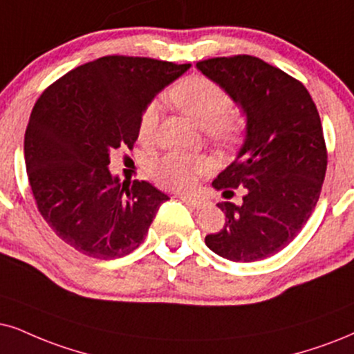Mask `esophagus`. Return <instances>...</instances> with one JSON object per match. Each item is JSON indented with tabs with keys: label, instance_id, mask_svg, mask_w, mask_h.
Returning a JSON list of instances; mask_svg holds the SVG:
<instances>
[{
	"label": "esophagus",
	"instance_id": "obj_1",
	"mask_svg": "<svg viewBox=\"0 0 354 354\" xmlns=\"http://www.w3.org/2000/svg\"><path fill=\"white\" fill-rule=\"evenodd\" d=\"M181 199L185 201L186 204H189L191 207H194V209L207 207V201H204V199H201V198H194V196H181Z\"/></svg>",
	"mask_w": 354,
	"mask_h": 354
}]
</instances>
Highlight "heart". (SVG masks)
I'll return each instance as SVG.
<instances>
[{
    "label": "heart",
    "mask_w": 354,
    "mask_h": 354,
    "mask_svg": "<svg viewBox=\"0 0 354 354\" xmlns=\"http://www.w3.org/2000/svg\"><path fill=\"white\" fill-rule=\"evenodd\" d=\"M169 101L186 115L203 125L205 136L217 145H229L241 132L240 114L229 109L230 97L216 82L201 75L187 77L171 88ZM160 119L158 104H149L142 113L138 124V138L142 142L153 140ZM209 163L203 156L169 153L151 165L150 171L160 185L171 189H187L198 176L207 173Z\"/></svg>",
    "instance_id": "heart-1"
}]
</instances>
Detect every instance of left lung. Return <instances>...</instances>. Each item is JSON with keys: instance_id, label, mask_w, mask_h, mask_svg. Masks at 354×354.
<instances>
[{"instance_id": "8db88e82", "label": "left lung", "mask_w": 354, "mask_h": 354, "mask_svg": "<svg viewBox=\"0 0 354 354\" xmlns=\"http://www.w3.org/2000/svg\"><path fill=\"white\" fill-rule=\"evenodd\" d=\"M247 119L245 138L212 186L240 205L218 203L225 225L205 236L218 257L236 263L270 258L296 239L319 201L326 171L320 115L306 86L257 57L209 58L196 65Z\"/></svg>"}]
</instances>
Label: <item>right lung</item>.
I'll use <instances>...</instances> for the list:
<instances>
[{
  "mask_svg": "<svg viewBox=\"0 0 354 354\" xmlns=\"http://www.w3.org/2000/svg\"><path fill=\"white\" fill-rule=\"evenodd\" d=\"M189 64L102 57L68 71L35 102L24 160L39 212L65 243L97 259L132 253L169 198L147 181L120 183L111 151L132 149L145 107Z\"/></svg>",
  "mask_w": 354,
  "mask_h": 354,
  "instance_id": "right-lung-1",
  "label": "right lung"
}]
</instances>
